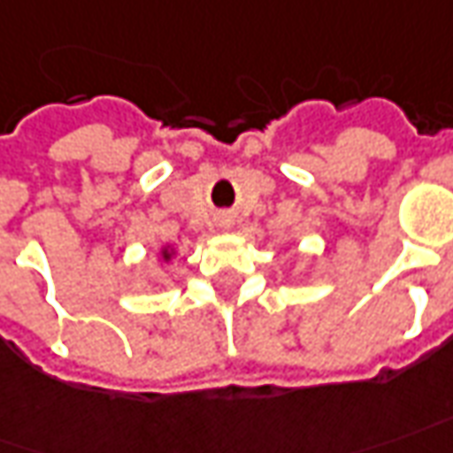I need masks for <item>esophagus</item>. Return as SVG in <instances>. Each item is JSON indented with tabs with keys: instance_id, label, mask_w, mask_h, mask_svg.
<instances>
[{
	"instance_id": "obj_1",
	"label": "esophagus",
	"mask_w": 453,
	"mask_h": 453,
	"mask_svg": "<svg viewBox=\"0 0 453 453\" xmlns=\"http://www.w3.org/2000/svg\"><path fill=\"white\" fill-rule=\"evenodd\" d=\"M230 226H233V215H218V227H220V230H230Z\"/></svg>"
}]
</instances>
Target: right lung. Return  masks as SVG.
<instances>
[{
	"label": "right lung",
	"instance_id": "obj_1",
	"mask_svg": "<svg viewBox=\"0 0 453 453\" xmlns=\"http://www.w3.org/2000/svg\"><path fill=\"white\" fill-rule=\"evenodd\" d=\"M175 257V248L171 245V242H165V245H161V250H158V263H171ZM156 285V282H153Z\"/></svg>",
	"mask_w": 453,
	"mask_h": 453
}]
</instances>
